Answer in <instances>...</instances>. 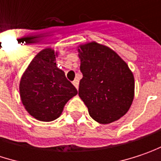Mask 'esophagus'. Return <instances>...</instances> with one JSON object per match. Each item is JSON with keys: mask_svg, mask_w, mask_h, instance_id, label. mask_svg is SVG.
Returning <instances> with one entry per match:
<instances>
[{"mask_svg": "<svg viewBox=\"0 0 161 161\" xmlns=\"http://www.w3.org/2000/svg\"><path fill=\"white\" fill-rule=\"evenodd\" d=\"M73 85L76 87V89H77V90L79 89V80H75L74 81H73Z\"/></svg>", "mask_w": 161, "mask_h": 161, "instance_id": "34e87169", "label": "esophagus"}]
</instances>
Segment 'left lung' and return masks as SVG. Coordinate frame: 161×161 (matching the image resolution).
Returning a JSON list of instances; mask_svg holds the SVG:
<instances>
[{"label": "left lung", "mask_w": 161, "mask_h": 161, "mask_svg": "<svg viewBox=\"0 0 161 161\" xmlns=\"http://www.w3.org/2000/svg\"><path fill=\"white\" fill-rule=\"evenodd\" d=\"M82 79L79 96L100 124L120 119L134 100L135 80L127 64L110 47L91 42L78 47Z\"/></svg>", "instance_id": "obj_1"}]
</instances>
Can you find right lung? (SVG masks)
I'll return each mask as SVG.
<instances>
[{"label": "right lung", "instance_id": "obj_1", "mask_svg": "<svg viewBox=\"0 0 161 161\" xmlns=\"http://www.w3.org/2000/svg\"><path fill=\"white\" fill-rule=\"evenodd\" d=\"M58 52L41 50L21 78L19 91L25 110L36 119L50 122L60 116L67 102L78 92L56 64Z\"/></svg>", "mask_w": 161, "mask_h": 161}]
</instances>
